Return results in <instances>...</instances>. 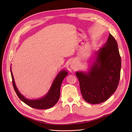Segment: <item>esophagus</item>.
Wrapping results in <instances>:
<instances>
[{
  "label": "esophagus",
  "mask_w": 132,
  "mask_h": 132,
  "mask_svg": "<svg viewBox=\"0 0 132 132\" xmlns=\"http://www.w3.org/2000/svg\"><path fill=\"white\" fill-rule=\"evenodd\" d=\"M75 66H76V64L75 63V62L72 61V62H71V63H70V67H71V68L73 69V68H75Z\"/></svg>",
  "instance_id": "34e87169"
}]
</instances>
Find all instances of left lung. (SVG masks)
<instances>
[{
  "instance_id": "left-lung-1",
  "label": "left lung",
  "mask_w": 132,
  "mask_h": 132,
  "mask_svg": "<svg viewBox=\"0 0 132 132\" xmlns=\"http://www.w3.org/2000/svg\"><path fill=\"white\" fill-rule=\"evenodd\" d=\"M96 54L88 72H76L84 100L93 104L102 103L112 95L118 87L121 70L118 44L111 34Z\"/></svg>"
}]
</instances>
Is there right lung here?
I'll list each match as a JSON object with an SVG mask.
<instances>
[{
  "label": "right lung",
  "mask_w": 132,
  "mask_h": 132,
  "mask_svg": "<svg viewBox=\"0 0 132 132\" xmlns=\"http://www.w3.org/2000/svg\"><path fill=\"white\" fill-rule=\"evenodd\" d=\"M11 72L13 87L19 98L22 101L29 106L38 109H49V108L53 106L58 102L60 96V88L63 79L68 75V72L65 70H62L60 71L56 76L55 79H54L47 94L42 98L32 100L26 98L19 92L15 84L11 69Z\"/></svg>",
  "instance_id": "obj_1"
}]
</instances>
